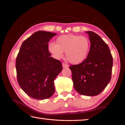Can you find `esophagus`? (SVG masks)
Masks as SVG:
<instances>
[{
  "label": "esophagus",
  "mask_w": 125,
  "mask_h": 125,
  "mask_svg": "<svg viewBox=\"0 0 125 125\" xmlns=\"http://www.w3.org/2000/svg\"><path fill=\"white\" fill-rule=\"evenodd\" d=\"M62 67L63 68H67V67H68V65L67 64H65V63H62Z\"/></svg>",
  "instance_id": "obj_1"
}]
</instances>
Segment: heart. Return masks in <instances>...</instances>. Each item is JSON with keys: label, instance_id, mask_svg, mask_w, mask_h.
I'll return each mask as SVG.
<instances>
[{"label": "heart", "instance_id": "heart-1", "mask_svg": "<svg viewBox=\"0 0 125 125\" xmlns=\"http://www.w3.org/2000/svg\"><path fill=\"white\" fill-rule=\"evenodd\" d=\"M90 48L89 40L85 36L73 34L60 35L56 40V44L50 43L48 49L55 59L60 60L65 52V58L71 64L82 63L88 55Z\"/></svg>", "mask_w": 125, "mask_h": 125}]
</instances>
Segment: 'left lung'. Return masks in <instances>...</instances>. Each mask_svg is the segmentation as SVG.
<instances>
[{
  "mask_svg": "<svg viewBox=\"0 0 125 125\" xmlns=\"http://www.w3.org/2000/svg\"><path fill=\"white\" fill-rule=\"evenodd\" d=\"M91 43L86 58L71 65L74 88L79 94L94 96L100 94L111 79L113 58L107 44L92 31H85Z\"/></svg>",
  "mask_w": 125,
  "mask_h": 125,
  "instance_id": "obj_1",
  "label": "left lung"
}]
</instances>
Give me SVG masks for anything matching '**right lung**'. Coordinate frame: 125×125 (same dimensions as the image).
I'll list each match as a JSON object with an SVG mask.
<instances>
[{
    "label": "right lung",
    "instance_id": "right-lung-1",
    "mask_svg": "<svg viewBox=\"0 0 125 125\" xmlns=\"http://www.w3.org/2000/svg\"><path fill=\"white\" fill-rule=\"evenodd\" d=\"M56 33L39 31L23 42L16 59L17 79L28 96L43 100L55 92L54 81L62 70L60 61L50 57L48 42Z\"/></svg>",
    "mask_w": 125,
    "mask_h": 125
}]
</instances>
